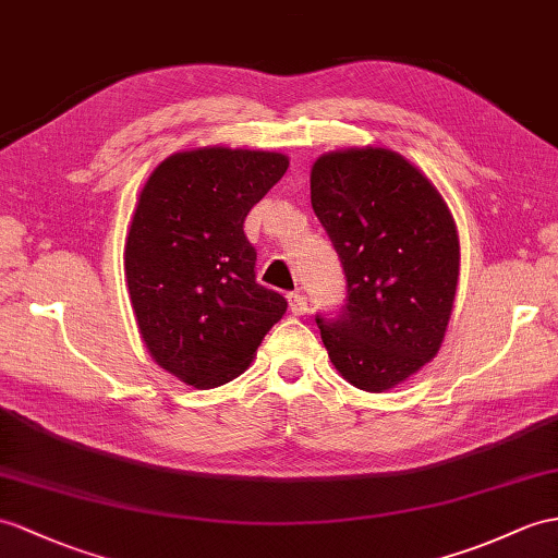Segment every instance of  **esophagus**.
<instances>
[{
  "label": "esophagus",
  "instance_id": "obj_1",
  "mask_svg": "<svg viewBox=\"0 0 558 558\" xmlns=\"http://www.w3.org/2000/svg\"><path fill=\"white\" fill-rule=\"evenodd\" d=\"M289 310L293 312V315H305L307 301L301 293H289Z\"/></svg>",
  "mask_w": 558,
  "mask_h": 558
}]
</instances>
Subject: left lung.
<instances>
[{"label":"left lung","mask_w":558,"mask_h":558,"mask_svg":"<svg viewBox=\"0 0 558 558\" xmlns=\"http://www.w3.org/2000/svg\"><path fill=\"white\" fill-rule=\"evenodd\" d=\"M310 201L345 275V303L317 315L348 384L384 392L436 357L459 277L450 210L410 160L388 148L322 156Z\"/></svg>","instance_id":"obj_1"}]
</instances>
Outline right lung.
I'll list each match as a JSON object with an SVG mask.
<instances>
[{
    "label": "right lung",
    "mask_w": 558,
    "mask_h": 558,
    "mask_svg": "<svg viewBox=\"0 0 558 558\" xmlns=\"http://www.w3.org/2000/svg\"><path fill=\"white\" fill-rule=\"evenodd\" d=\"M287 168L281 154L198 148L162 160L142 189L125 246L132 307L151 357L189 386L236 378L287 312L257 283L243 234Z\"/></svg>",
    "instance_id": "obj_1"
}]
</instances>
